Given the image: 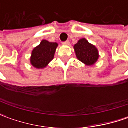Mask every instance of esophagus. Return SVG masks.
I'll return each instance as SVG.
<instances>
[{"label": "esophagus", "instance_id": "esophagus-1", "mask_svg": "<svg viewBox=\"0 0 128 128\" xmlns=\"http://www.w3.org/2000/svg\"><path fill=\"white\" fill-rule=\"evenodd\" d=\"M62 44H63V45H66V46H68V45L70 44V42H69V40H66V41L62 42Z\"/></svg>", "mask_w": 128, "mask_h": 128}]
</instances>
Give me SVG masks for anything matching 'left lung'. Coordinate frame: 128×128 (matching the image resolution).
<instances>
[{"label":"left lung","instance_id":"1","mask_svg":"<svg viewBox=\"0 0 128 128\" xmlns=\"http://www.w3.org/2000/svg\"><path fill=\"white\" fill-rule=\"evenodd\" d=\"M74 49L78 59L87 66L93 65L99 58L98 49L86 38L79 40L74 46Z\"/></svg>","mask_w":128,"mask_h":128}]
</instances>
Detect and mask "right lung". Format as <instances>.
Returning <instances> with one entry per match:
<instances>
[{
  "label": "right lung",
  "instance_id": "1",
  "mask_svg": "<svg viewBox=\"0 0 128 128\" xmlns=\"http://www.w3.org/2000/svg\"><path fill=\"white\" fill-rule=\"evenodd\" d=\"M58 43L43 40L40 44L35 48L32 52L30 62L36 68H43L48 66L54 58Z\"/></svg>",
  "mask_w": 128,
  "mask_h": 128
}]
</instances>
